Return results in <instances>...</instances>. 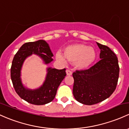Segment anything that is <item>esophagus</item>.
<instances>
[{"label":"esophagus","instance_id":"34e87169","mask_svg":"<svg viewBox=\"0 0 129 129\" xmlns=\"http://www.w3.org/2000/svg\"><path fill=\"white\" fill-rule=\"evenodd\" d=\"M66 74H67V75H72V71H70V70H66Z\"/></svg>","mask_w":129,"mask_h":129}]
</instances>
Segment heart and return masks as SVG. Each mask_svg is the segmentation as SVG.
<instances>
[{"instance_id": "heart-1", "label": "heart", "mask_w": 129, "mask_h": 129, "mask_svg": "<svg viewBox=\"0 0 129 129\" xmlns=\"http://www.w3.org/2000/svg\"><path fill=\"white\" fill-rule=\"evenodd\" d=\"M56 59L63 61L65 59L74 62L76 68L83 70L88 68L96 59V52L93 47L86 44H75L67 46L63 49V55L57 52Z\"/></svg>"}]
</instances>
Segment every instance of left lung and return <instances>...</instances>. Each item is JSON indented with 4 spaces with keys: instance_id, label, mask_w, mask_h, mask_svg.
<instances>
[{
    "instance_id": "1",
    "label": "left lung",
    "mask_w": 129,
    "mask_h": 129,
    "mask_svg": "<svg viewBox=\"0 0 129 129\" xmlns=\"http://www.w3.org/2000/svg\"><path fill=\"white\" fill-rule=\"evenodd\" d=\"M101 60L87 70L73 73V94L77 101L93 105L108 98L116 89L119 67L116 55L109 47L96 43Z\"/></svg>"
}]
</instances>
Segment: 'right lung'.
<instances>
[{
    "label": "right lung",
    "mask_w": 129,
    "mask_h": 129,
    "mask_svg": "<svg viewBox=\"0 0 129 129\" xmlns=\"http://www.w3.org/2000/svg\"><path fill=\"white\" fill-rule=\"evenodd\" d=\"M32 54L40 57L45 64H49L53 60V54L44 40L26 43L13 57L10 70L11 79L15 90L21 98L29 103L43 105L54 99L58 87L66 76V69L58 70L47 67L46 77L43 85L36 89L28 88L22 83L21 70L24 61Z\"/></svg>",
    "instance_id": "1"
}]
</instances>
